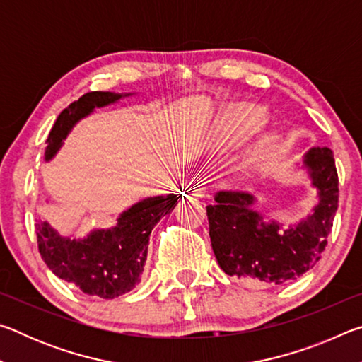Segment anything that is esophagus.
Wrapping results in <instances>:
<instances>
[{"mask_svg": "<svg viewBox=\"0 0 362 362\" xmlns=\"http://www.w3.org/2000/svg\"><path fill=\"white\" fill-rule=\"evenodd\" d=\"M187 196H188V198H194V199L204 198V196H206V188L201 185L198 180L192 179V180H189L188 185H187Z\"/></svg>", "mask_w": 362, "mask_h": 362, "instance_id": "34e87169", "label": "esophagus"}]
</instances>
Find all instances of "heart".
Segmentation results:
<instances>
[{
    "instance_id": "heart-1",
    "label": "heart",
    "mask_w": 362,
    "mask_h": 362,
    "mask_svg": "<svg viewBox=\"0 0 362 362\" xmlns=\"http://www.w3.org/2000/svg\"><path fill=\"white\" fill-rule=\"evenodd\" d=\"M268 121V112L260 105L252 103H241L230 108L222 119L217 122L214 131V145L217 148H230L257 131H260ZM279 145V136L276 132H265L252 145L249 151V161L252 164H260L276 151Z\"/></svg>"
}]
</instances>
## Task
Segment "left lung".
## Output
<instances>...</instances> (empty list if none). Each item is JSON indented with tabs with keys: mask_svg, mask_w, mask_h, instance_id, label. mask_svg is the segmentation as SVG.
Listing matches in <instances>:
<instances>
[{
	"mask_svg": "<svg viewBox=\"0 0 362 362\" xmlns=\"http://www.w3.org/2000/svg\"><path fill=\"white\" fill-rule=\"evenodd\" d=\"M317 204L296 225L265 218L254 209L255 196L246 192H218L216 204L206 207L212 250L230 276L249 278L268 286L297 279L321 259L339 206V177L334 153L311 148L303 155Z\"/></svg>",
	"mask_w": 362,
	"mask_h": 362,
	"instance_id": "obj_1",
	"label": "left lung"
}]
</instances>
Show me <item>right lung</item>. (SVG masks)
<instances>
[{
    "label": "right lung",
    "instance_id": "1",
    "mask_svg": "<svg viewBox=\"0 0 362 362\" xmlns=\"http://www.w3.org/2000/svg\"><path fill=\"white\" fill-rule=\"evenodd\" d=\"M129 95L132 94L94 90L66 107L49 132L46 161L56 156L79 119L95 108L112 105ZM177 199L174 193L145 198L121 212L112 228L93 230L79 240L59 235L47 222L40 220L36 223L40 254L56 276L75 284L88 296L100 298L122 296L140 283L151 230L159 218L174 209Z\"/></svg>",
    "mask_w": 362,
    "mask_h": 362
}]
</instances>
